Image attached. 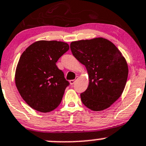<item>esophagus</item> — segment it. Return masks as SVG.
<instances>
[{"label": "esophagus", "mask_w": 146, "mask_h": 146, "mask_svg": "<svg viewBox=\"0 0 146 146\" xmlns=\"http://www.w3.org/2000/svg\"><path fill=\"white\" fill-rule=\"evenodd\" d=\"M76 80H70V85H73V84H74L75 82H76Z\"/></svg>", "instance_id": "obj_1"}]
</instances>
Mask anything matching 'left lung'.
<instances>
[{
	"label": "left lung",
	"mask_w": 146,
	"mask_h": 146,
	"mask_svg": "<svg viewBox=\"0 0 146 146\" xmlns=\"http://www.w3.org/2000/svg\"><path fill=\"white\" fill-rule=\"evenodd\" d=\"M70 47L89 76V85L80 94L82 104L96 111L110 107L120 98L127 81L124 57L112 42L102 37L73 42Z\"/></svg>",
	"instance_id": "left-lung-1"
}]
</instances>
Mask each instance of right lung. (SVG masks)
I'll return each instance as SVG.
<instances>
[{"label":"right lung","mask_w":146,"mask_h":146,"mask_svg":"<svg viewBox=\"0 0 146 146\" xmlns=\"http://www.w3.org/2000/svg\"><path fill=\"white\" fill-rule=\"evenodd\" d=\"M69 49L58 41H38L26 48L15 71V85L23 99L34 110L49 112L60 104L69 85L56 63Z\"/></svg>","instance_id":"obj_1"}]
</instances>
